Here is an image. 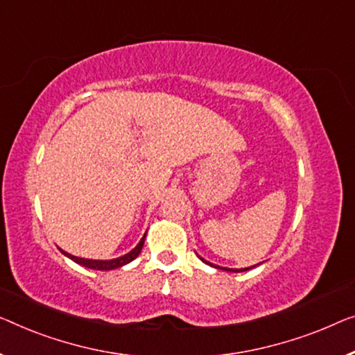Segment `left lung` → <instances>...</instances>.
Instances as JSON below:
<instances>
[{
	"label": "left lung",
	"instance_id": "1",
	"mask_svg": "<svg viewBox=\"0 0 355 355\" xmlns=\"http://www.w3.org/2000/svg\"><path fill=\"white\" fill-rule=\"evenodd\" d=\"M199 257V255H198ZM200 258V257H199ZM200 260H202L205 264H210V266H214V268H216V269H223V271H231V272H244V271H248V269H252V268H255V266H258V264H255V266H250V268H242V269H232V268H221V266H216V264H214V263H209V261H205L204 258H200Z\"/></svg>",
	"mask_w": 355,
	"mask_h": 355
}]
</instances>
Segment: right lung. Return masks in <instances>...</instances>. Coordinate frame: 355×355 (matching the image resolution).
I'll list each match as a JSON object with an SVG mask.
<instances>
[{
	"instance_id": "add662e5",
	"label": "right lung",
	"mask_w": 355,
	"mask_h": 355,
	"mask_svg": "<svg viewBox=\"0 0 355 355\" xmlns=\"http://www.w3.org/2000/svg\"><path fill=\"white\" fill-rule=\"evenodd\" d=\"M145 237H146V234H144V237H141L139 244H137L134 248H132L129 253H125V255H123V257L113 258V260H89V258H81V257L71 255V253L62 250V248H59V250L63 253V255L70 258V260H73V261L78 263V264H81V266H84V268L97 269V271H111V269L121 268V266H124V264L130 263L132 260H135V258L140 255L141 248H144Z\"/></svg>"
}]
</instances>
